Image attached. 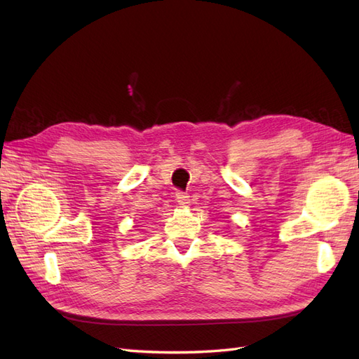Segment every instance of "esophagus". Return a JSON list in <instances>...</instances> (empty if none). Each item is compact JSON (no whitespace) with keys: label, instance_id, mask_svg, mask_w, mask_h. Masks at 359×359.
I'll return each instance as SVG.
<instances>
[{"label":"esophagus","instance_id":"esophagus-1","mask_svg":"<svg viewBox=\"0 0 359 359\" xmlns=\"http://www.w3.org/2000/svg\"><path fill=\"white\" fill-rule=\"evenodd\" d=\"M190 196L186 193V191H181V190H177L175 191V199L177 202L181 205V206H187L190 203Z\"/></svg>","mask_w":359,"mask_h":359}]
</instances>
